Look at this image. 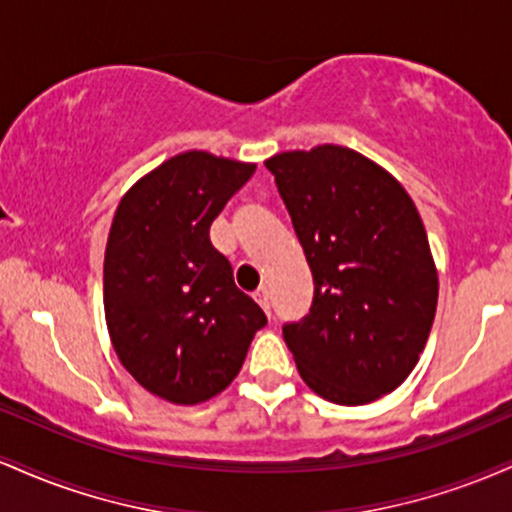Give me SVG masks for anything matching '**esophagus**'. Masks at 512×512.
<instances>
[{
    "instance_id": "obj_1",
    "label": "esophagus",
    "mask_w": 512,
    "mask_h": 512,
    "mask_svg": "<svg viewBox=\"0 0 512 512\" xmlns=\"http://www.w3.org/2000/svg\"><path fill=\"white\" fill-rule=\"evenodd\" d=\"M255 301L262 305V310L264 313H272V296H269V289L267 286H262V289H257V293H255Z\"/></svg>"
}]
</instances>
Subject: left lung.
I'll return each instance as SVG.
<instances>
[{
	"label": "left lung",
	"mask_w": 512,
	"mask_h": 512,
	"mask_svg": "<svg viewBox=\"0 0 512 512\" xmlns=\"http://www.w3.org/2000/svg\"><path fill=\"white\" fill-rule=\"evenodd\" d=\"M264 166L315 284L310 313L284 325L298 373L327 402H375L409 378L436 317L438 269L419 209L346 146L284 151Z\"/></svg>",
	"instance_id": "1"
}]
</instances>
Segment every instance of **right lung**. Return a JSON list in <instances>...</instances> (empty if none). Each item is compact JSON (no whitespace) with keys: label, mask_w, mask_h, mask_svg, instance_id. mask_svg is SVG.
Here are the masks:
<instances>
[{"label":"right lung","mask_w":512,"mask_h":512,"mask_svg":"<svg viewBox=\"0 0 512 512\" xmlns=\"http://www.w3.org/2000/svg\"><path fill=\"white\" fill-rule=\"evenodd\" d=\"M255 163L185 151L139 178L117 204L103 262V305L120 363L173 404L216 397L243 368L262 308L233 281L209 226Z\"/></svg>","instance_id":"1"}]
</instances>
